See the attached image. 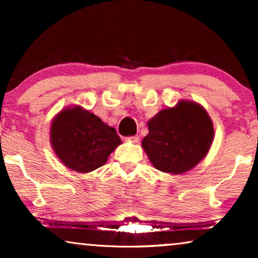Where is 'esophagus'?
<instances>
[{
  "label": "esophagus",
  "mask_w": 258,
  "mask_h": 258,
  "mask_svg": "<svg viewBox=\"0 0 258 258\" xmlns=\"http://www.w3.org/2000/svg\"><path fill=\"white\" fill-rule=\"evenodd\" d=\"M126 141H129V142H132V143H134V144H136V143H139V141H140V137L137 136V135H135V136L128 137V139H126Z\"/></svg>",
  "instance_id": "1"
}]
</instances>
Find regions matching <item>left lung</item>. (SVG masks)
<instances>
[{
	"label": "left lung",
	"instance_id": "left-lung-1",
	"mask_svg": "<svg viewBox=\"0 0 258 258\" xmlns=\"http://www.w3.org/2000/svg\"><path fill=\"white\" fill-rule=\"evenodd\" d=\"M142 148L157 170L179 175L191 170L209 153L214 124L209 114L195 101L181 100L162 109L148 121Z\"/></svg>",
	"mask_w": 258,
	"mask_h": 258
}]
</instances>
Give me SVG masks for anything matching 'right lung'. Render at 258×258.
I'll return each instance as SVG.
<instances>
[{
  "label": "right lung",
  "mask_w": 258,
  "mask_h": 258,
  "mask_svg": "<svg viewBox=\"0 0 258 258\" xmlns=\"http://www.w3.org/2000/svg\"><path fill=\"white\" fill-rule=\"evenodd\" d=\"M49 135L58 160L81 174L104 165L122 143L115 128L81 105L62 109L52 118Z\"/></svg>",
  "instance_id": "add662e5"
}]
</instances>
